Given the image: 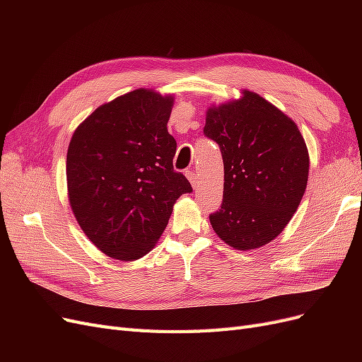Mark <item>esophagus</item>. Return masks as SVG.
<instances>
[{
	"label": "esophagus",
	"mask_w": 362,
	"mask_h": 362,
	"mask_svg": "<svg viewBox=\"0 0 362 362\" xmlns=\"http://www.w3.org/2000/svg\"><path fill=\"white\" fill-rule=\"evenodd\" d=\"M187 178H189V181H190V184H192V187L193 189H196V187H199V178H198V173H196L194 170H187Z\"/></svg>",
	"instance_id": "34e87169"
}]
</instances>
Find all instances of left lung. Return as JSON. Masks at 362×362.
Wrapping results in <instances>:
<instances>
[{"label":"left lung","mask_w":362,"mask_h":362,"mask_svg":"<svg viewBox=\"0 0 362 362\" xmlns=\"http://www.w3.org/2000/svg\"><path fill=\"white\" fill-rule=\"evenodd\" d=\"M208 107L204 134L223 158V201L210 223L221 240L250 250L276 238L303 198L310 156L298 125L255 92Z\"/></svg>","instance_id":"8db88e82"}]
</instances>
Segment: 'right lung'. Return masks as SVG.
Listing matches in <instances>:
<instances>
[{"label":"right lung","instance_id":"add662e5","mask_svg":"<svg viewBox=\"0 0 362 362\" xmlns=\"http://www.w3.org/2000/svg\"><path fill=\"white\" fill-rule=\"evenodd\" d=\"M172 95L136 89L100 105L74 131L66 156L68 196L87 238L120 261L145 257L192 185L173 170L168 133Z\"/></svg>","mask_w":362,"mask_h":362}]
</instances>
